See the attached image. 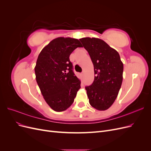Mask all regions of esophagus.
Returning a JSON list of instances; mask_svg holds the SVG:
<instances>
[{
    "mask_svg": "<svg viewBox=\"0 0 151 151\" xmlns=\"http://www.w3.org/2000/svg\"><path fill=\"white\" fill-rule=\"evenodd\" d=\"M83 76H84V72L81 73V77H83Z\"/></svg>",
    "mask_w": 151,
    "mask_h": 151,
    "instance_id": "34e87169",
    "label": "esophagus"
}]
</instances>
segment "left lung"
<instances>
[{
  "instance_id": "1",
  "label": "left lung",
  "mask_w": 151,
  "mask_h": 151,
  "mask_svg": "<svg viewBox=\"0 0 151 151\" xmlns=\"http://www.w3.org/2000/svg\"><path fill=\"white\" fill-rule=\"evenodd\" d=\"M79 40L94 65L93 83L85 87L89 103L98 110H106L115 101L122 83L123 64L120 55L101 39Z\"/></svg>"
}]
</instances>
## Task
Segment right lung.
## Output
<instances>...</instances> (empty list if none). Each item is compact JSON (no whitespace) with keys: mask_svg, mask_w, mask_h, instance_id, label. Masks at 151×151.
<instances>
[{"mask_svg":"<svg viewBox=\"0 0 151 151\" xmlns=\"http://www.w3.org/2000/svg\"><path fill=\"white\" fill-rule=\"evenodd\" d=\"M77 47H82L77 39L55 38L43 48L36 61V82L45 101L55 111L69 108L81 88L69 59Z\"/></svg>","mask_w":151,"mask_h":151,"instance_id":"obj_1","label":"right lung"}]
</instances>
